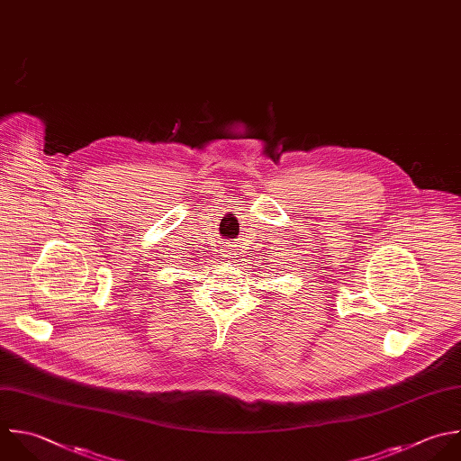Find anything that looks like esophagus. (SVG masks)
Instances as JSON below:
<instances>
[{
  "label": "esophagus",
  "mask_w": 461,
  "mask_h": 461,
  "mask_svg": "<svg viewBox=\"0 0 461 461\" xmlns=\"http://www.w3.org/2000/svg\"><path fill=\"white\" fill-rule=\"evenodd\" d=\"M234 247H236V245H232V243H225V245L221 247V250H220L221 258H229V259L234 258V256H236V254H234V252H236Z\"/></svg>",
  "instance_id": "esophagus-1"
}]
</instances>
